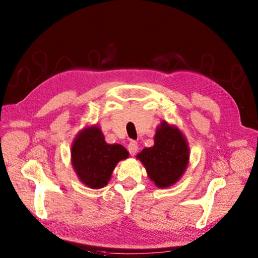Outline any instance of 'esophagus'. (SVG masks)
<instances>
[{"instance_id":"34e87169","label":"esophagus","mask_w":258,"mask_h":258,"mask_svg":"<svg viewBox=\"0 0 258 258\" xmlns=\"http://www.w3.org/2000/svg\"><path fill=\"white\" fill-rule=\"evenodd\" d=\"M127 149H128V151H130V154H131L132 156H134V155L137 153V150H138V145H137V143H136L135 141H132V142L128 144Z\"/></svg>"}]
</instances>
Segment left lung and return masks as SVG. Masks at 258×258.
<instances>
[{"instance_id":"obj_1","label":"left lung","mask_w":258,"mask_h":258,"mask_svg":"<svg viewBox=\"0 0 258 258\" xmlns=\"http://www.w3.org/2000/svg\"><path fill=\"white\" fill-rule=\"evenodd\" d=\"M188 157L185 138L179 130L166 122L157 128L154 146L137 155L158 187H168L179 181L186 169Z\"/></svg>"}]
</instances>
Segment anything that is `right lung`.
Masks as SVG:
<instances>
[{
    "mask_svg": "<svg viewBox=\"0 0 258 258\" xmlns=\"http://www.w3.org/2000/svg\"><path fill=\"white\" fill-rule=\"evenodd\" d=\"M127 157V150L121 145L105 143L97 126L81 132L72 146L73 167L79 180L91 188L107 185L116 163Z\"/></svg>",
    "mask_w": 258,
    "mask_h": 258,
    "instance_id": "right-lung-1",
    "label": "right lung"
}]
</instances>
